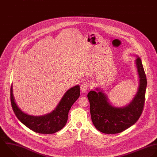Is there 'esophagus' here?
<instances>
[{
  "label": "esophagus",
  "mask_w": 157,
  "mask_h": 157,
  "mask_svg": "<svg viewBox=\"0 0 157 157\" xmlns=\"http://www.w3.org/2000/svg\"><path fill=\"white\" fill-rule=\"evenodd\" d=\"M89 87V85L88 82H83L81 85V90L82 92H85L87 90Z\"/></svg>",
  "instance_id": "esophagus-1"
}]
</instances>
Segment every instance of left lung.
Listing matches in <instances>:
<instances>
[{
  "label": "left lung",
  "instance_id": "1",
  "mask_svg": "<svg viewBox=\"0 0 157 157\" xmlns=\"http://www.w3.org/2000/svg\"><path fill=\"white\" fill-rule=\"evenodd\" d=\"M136 65L140 78L138 92L132 102L124 108H116L108 101L101 91L91 90L87 95L91 119L95 128L106 134L121 133L133 125L142 114L147 87V79L141 60L137 57Z\"/></svg>",
  "mask_w": 157,
  "mask_h": 157
}]
</instances>
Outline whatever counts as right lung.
Masks as SVG:
<instances>
[{
  "mask_svg": "<svg viewBox=\"0 0 157 157\" xmlns=\"http://www.w3.org/2000/svg\"><path fill=\"white\" fill-rule=\"evenodd\" d=\"M10 89V100L13 110L17 118L31 130L40 134L55 133L65 125L68 112L80 95L79 86H76L69 89L63 95L59 105L52 113L43 116H32L23 113L17 106Z\"/></svg>",
  "mask_w": 157,
  "mask_h": 157,
  "instance_id": "1",
  "label": "right lung"
}]
</instances>
